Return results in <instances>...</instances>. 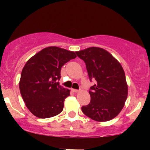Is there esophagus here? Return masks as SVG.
Segmentation results:
<instances>
[{"mask_svg":"<svg viewBox=\"0 0 150 150\" xmlns=\"http://www.w3.org/2000/svg\"><path fill=\"white\" fill-rule=\"evenodd\" d=\"M72 91H73V92H75V93H77V92H79L78 89H72Z\"/></svg>","mask_w":150,"mask_h":150,"instance_id":"1","label":"esophagus"}]
</instances>
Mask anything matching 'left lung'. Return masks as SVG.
<instances>
[{
	"label": "left lung",
	"mask_w": 150,
	"mask_h": 150,
	"mask_svg": "<svg viewBox=\"0 0 150 150\" xmlns=\"http://www.w3.org/2000/svg\"><path fill=\"white\" fill-rule=\"evenodd\" d=\"M85 61L89 80L95 85L89 89L91 101L82 106L85 115L96 121H108L118 115L128 97L124 70L110 53L99 47L76 51Z\"/></svg>",
	"instance_id": "obj_1"
}]
</instances>
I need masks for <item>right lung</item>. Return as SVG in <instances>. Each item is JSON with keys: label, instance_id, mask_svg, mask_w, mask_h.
<instances>
[{"label": "right lung", "instance_id": "right-lung-1", "mask_svg": "<svg viewBox=\"0 0 150 150\" xmlns=\"http://www.w3.org/2000/svg\"><path fill=\"white\" fill-rule=\"evenodd\" d=\"M76 58L75 53L49 46L27 61L20 77V94L30 112L40 118H47L63 111L70 90L59 85L62 66Z\"/></svg>", "mask_w": 150, "mask_h": 150}]
</instances>
